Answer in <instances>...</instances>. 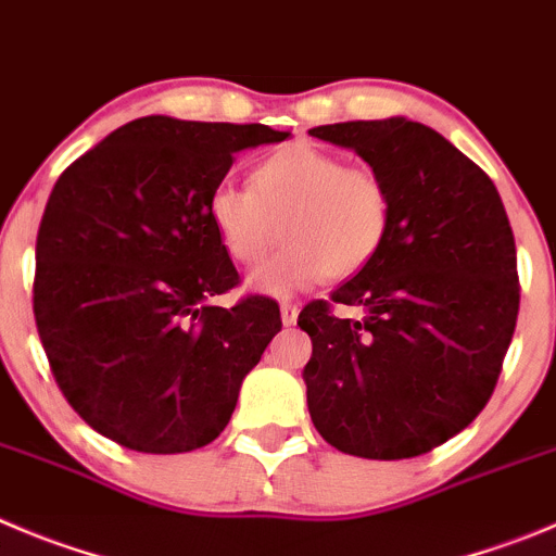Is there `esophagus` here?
Returning <instances> with one entry per match:
<instances>
[{
  "label": "esophagus",
  "instance_id": "1",
  "mask_svg": "<svg viewBox=\"0 0 556 556\" xmlns=\"http://www.w3.org/2000/svg\"><path fill=\"white\" fill-rule=\"evenodd\" d=\"M279 313H282V324L285 326H295V320H299V304H282L279 307Z\"/></svg>",
  "mask_w": 556,
  "mask_h": 556
}]
</instances>
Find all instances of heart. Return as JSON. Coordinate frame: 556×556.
Returning a JSON list of instances; mask_svg holds the SVG:
<instances>
[{"instance_id": "b5f03b06", "label": "heart", "mask_w": 556, "mask_h": 556, "mask_svg": "<svg viewBox=\"0 0 556 556\" xmlns=\"http://www.w3.org/2000/svg\"><path fill=\"white\" fill-rule=\"evenodd\" d=\"M254 191L225 184L211 194L207 214L227 254L241 266L261 263L288 238V247L249 274L257 293L293 295L315 279L359 271L383 243L392 200L381 175L345 164L315 144L295 142L257 164Z\"/></svg>"}]
</instances>
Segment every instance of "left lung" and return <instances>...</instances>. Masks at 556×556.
Returning a JSON list of instances; mask_svg holds the SVG:
<instances>
[{"mask_svg": "<svg viewBox=\"0 0 556 556\" xmlns=\"http://www.w3.org/2000/svg\"><path fill=\"white\" fill-rule=\"evenodd\" d=\"M313 137L381 175L392 200L383 243L299 326L313 425L340 453L401 460L430 453L485 408L518 318L516 241L491 178L453 142L406 117L334 123Z\"/></svg>", "mask_w": 556, "mask_h": 556, "instance_id": "left-lung-1", "label": "left lung"}]
</instances>
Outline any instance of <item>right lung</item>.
<instances>
[{"instance_id": "obj_1", "label": "right lung", "mask_w": 556, "mask_h": 556, "mask_svg": "<svg viewBox=\"0 0 556 556\" xmlns=\"http://www.w3.org/2000/svg\"><path fill=\"white\" fill-rule=\"evenodd\" d=\"M282 139L261 123L150 114L56 180L35 247V324L65 401L112 442L189 453L230 422L282 320L263 295L211 304L238 271L207 202L232 155Z\"/></svg>"}]
</instances>
